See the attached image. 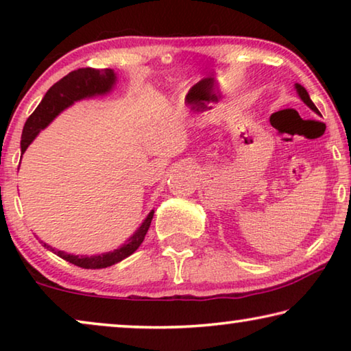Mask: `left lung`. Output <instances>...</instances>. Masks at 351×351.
<instances>
[{
    "label": "left lung",
    "mask_w": 351,
    "mask_h": 351,
    "mask_svg": "<svg viewBox=\"0 0 351 351\" xmlns=\"http://www.w3.org/2000/svg\"><path fill=\"white\" fill-rule=\"evenodd\" d=\"M295 91H297V94H299V97L304 100V104H306L308 106H310V108L313 110V111H316V112H319V110L316 108V105L313 104V100L310 99V94L306 93V90L302 85H299V83H295Z\"/></svg>",
    "instance_id": "1"
}]
</instances>
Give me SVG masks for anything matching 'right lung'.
I'll use <instances>...</instances> for the list:
<instances>
[{"label":"right lung","instance_id":"obj_1","mask_svg":"<svg viewBox=\"0 0 351 351\" xmlns=\"http://www.w3.org/2000/svg\"><path fill=\"white\" fill-rule=\"evenodd\" d=\"M116 83V73L112 69H93V68H80L75 69L68 75H64L62 80H58L56 85L49 88L46 96L41 100L40 105L35 108L31 116L25 123L21 134V153L26 152V148L31 145V142L37 138V134L41 130L46 128L54 119L60 114V112L73 105L77 100L100 96V94H106L112 90ZM154 210L148 213L147 218L142 221L138 230L130 237L125 245L114 249L112 252L99 254V255H73L66 254L63 251H57V249L46 245L45 241H40L46 249H49L58 257L69 261L75 266L85 269H102L108 268L111 265H116L128 255H132L136 249L141 246L144 241L145 234L152 224Z\"/></svg>","mask_w":351,"mask_h":351}]
</instances>
